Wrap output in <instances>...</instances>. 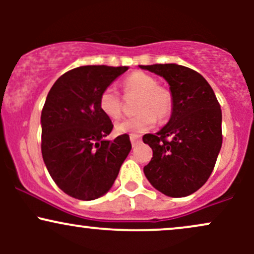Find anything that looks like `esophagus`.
Returning <instances> with one entry per match:
<instances>
[{
  "label": "esophagus",
  "mask_w": 254,
  "mask_h": 254,
  "mask_svg": "<svg viewBox=\"0 0 254 254\" xmlns=\"http://www.w3.org/2000/svg\"><path fill=\"white\" fill-rule=\"evenodd\" d=\"M130 141H131V144H132V147H135L141 142V136L138 135H131L130 136Z\"/></svg>",
  "instance_id": "34e87169"
}]
</instances>
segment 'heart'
I'll return each mask as SVG.
<instances>
[{
    "mask_svg": "<svg viewBox=\"0 0 254 254\" xmlns=\"http://www.w3.org/2000/svg\"><path fill=\"white\" fill-rule=\"evenodd\" d=\"M125 94H138L136 111L132 117L116 124L115 132L118 135H138L145 132L156 123V117L165 119L173 109V97L167 88L157 86L156 80L142 71L131 72L123 80ZM99 107L110 119L122 116V98L115 87L109 86L99 97Z\"/></svg>",
    "mask_w": 254,
    "mask_h": 254,
    "instance_id": "obj_1",
    "label": "heart"
}]
</instances>
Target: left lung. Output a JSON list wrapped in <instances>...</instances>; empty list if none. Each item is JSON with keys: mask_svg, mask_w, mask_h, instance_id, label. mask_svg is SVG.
<instances>
[{"mask_svg": "<svg viewBox=\"0 0 254 254\" xmlns=\"http://www.w3.org/2000/svg\"><path fill=\"white\" fill-rule=\"evenodd\" d=\"M139 68L164 77L173 97L168 123L143 136L153 149L144 176L166 196L186 197L202 188L216 164L222 145L220 104L210 84L190 68L174 63Z\"/></svg>", "mask_w": 254, "mask_h": 254, "instance_id": "obj_1", "label": "left lung"}]
</instances>
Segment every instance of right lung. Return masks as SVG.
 I'll return each instance as SVG.
<instances>
[{
  "mask_svg": "<svg viewBox=\"0 0 254 254\" xmlns=\"http://www.w3.org/2000/svg\"><path fill=\"white\" fill-rule=\"evenodd\" d=\"M127 66L83 65L63 74L44 104L42 154L58 188L70 197L93 200L107 193L129 155V135L105 139L112 122L99 97Z\"/></svg>",
  "mask_w": 254,
  "mask_h": 254,
  "instance_id": "obj_1",
  "label": "right lung"
}]
</instances>
